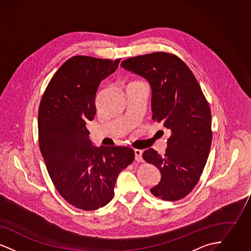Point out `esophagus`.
Returning a JSON list of instances; mask_svg holds the SVG:
<instances>
[{"label":"esophagus","mask_w":251,"mask_h":251,"mask_svg":"<svg viewBox=\"0 0 251 251\" xmlns=\"http://www.w3.org/2000/svg\"><path fill=\"white\" fill-rule=\"evenodd\" d=\"M134 159L137 162H142V151L134 150Z\"/></svg>","instance_id":"34e87169"}]
</instances>
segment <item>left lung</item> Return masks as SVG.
<instances>
[{"label":"left lung","instance_id":"1","mask_svg":"<svg viewBox=\"0 0 251 251\" xmlns=\"http://www.w3.org/2000/svg\"><path fill=\"white\" fill-rule=\"evenodd\" d=\"M120 66L151 84L152 120L170 131L165 154L149 149L142 155L161 173L160 182L151 192L163 201H179L196 186L209 156L212 117L208 101L190 69L174 54L139 55Z\"/></svg>","mask_w":251,"mask_h":251}]
</instances>
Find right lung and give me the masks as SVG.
Wrapping results in <instances>:
<instances>
[{
	"label": "right lung",
	"mask_w": 251,
	"mask_h": 251,
	"mask_svg": "<svg viewBox=\"0 0 251 251\" xmlns=\"http://www.w3.org/2000/svg\"><path fill=\"white\" fill-rule=\"evenodd\" d=\"M120 61L73 56L51 78L39 105L38 142L49 175L60 195L84 211L111 201L120 171L134 159L129 147H95L87 129L99 85Z\"/></svg>",
	"instance_id": "obj_1"
}]
</instances>
